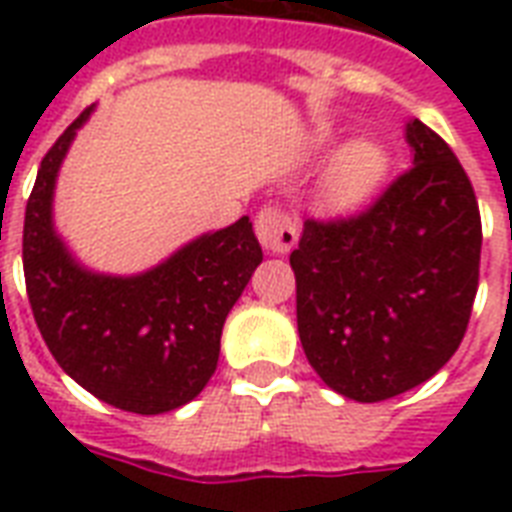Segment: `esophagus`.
<instances>
[{
	"label": "esophagus",
	"mask_w": 512,
	"mask_h": 512,
	"mask_svg": "<svg viewBox=\"0 0 512 512\" xmlns=\"http://www.w3.org/2000/svg\"><path fill=\"white\" fill-rule=\"evenodd\" d=\"M255 233L271 255H287L297 241V223L279 207H265L255 217Z\"/></svg>",
	"instance_id": "34e87169"
}]
</instances>
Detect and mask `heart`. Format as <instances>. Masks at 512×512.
I'll list each match as a JSON object with an SVG mask.
<instances>
[{"label":"heart","mask_w":512,"mask_h":512,"mask_svg":"<svg viewBox=\"0 0 512 512\" xmlns=\"http://www.w3.org/2000/svg\"><path fill=\"white\" fill-rule=\"evenodd\" d=\"M385 151L372 140H353L332 162L327 177V201L335 209L364 204L385 177Z\"/></svg>","instance_id":"1"}]
</instances>
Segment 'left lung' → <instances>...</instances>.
Listing matches in <instances>:
<instances>
[{
	"label": "left lung",
	"instance_id": "left-lung-1",
	"mask_svg": "<svg viewBox=\"0 0 512 512\" xmlns=\"http://www.w3.org/2000/svg\"><path fill=\"white\" fill-rule=\"evenodd\" d=\"M412 167L361 215L305 220L289 255L297 332L340 396L374 404L430 380L460 348L478 289L481 215L462 164L420 119Z\"/></svg>",
	"mask_w": 512,
	"mask_h": 512
}]
</instances>
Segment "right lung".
<instances>
[{"mask_svg": "<svg viewBox=\"0 0 512 512\" xmlns=\"http://www.w3.org/2000/svg\"><path fill=\"white\" fill-rule=\"evenodd\" d=\"M84 108L44 154L23 223V273L36 327L60 369L106 404L164 414L215 374L233 303L263 263L249 217L204 233L138 276L79 265L52 225V193Z\"/></svg>", "mask_w": 512, "mask_h": 512, "instance_id": "obj_1", "label": "right lung"}]
</instances>
